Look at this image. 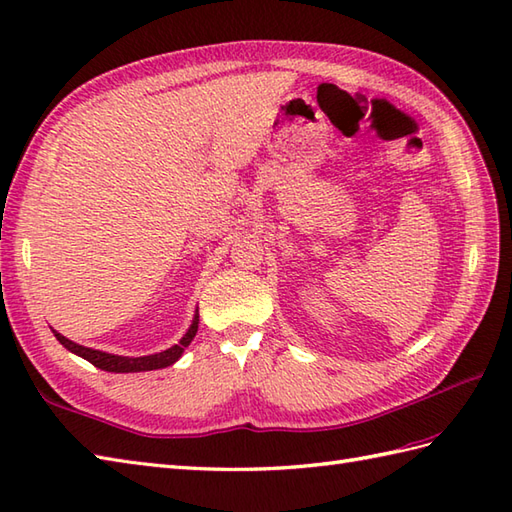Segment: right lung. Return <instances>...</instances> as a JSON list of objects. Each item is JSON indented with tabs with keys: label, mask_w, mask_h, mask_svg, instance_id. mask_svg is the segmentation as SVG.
<instances>
[{
	"label": "right lung",
	"mask_w": 512,
	"mask_h": 512,
	"mask_svg": "<svg viewBox=\"0 0 512 512\" xmlns=\"http://www.w3.org/2000/svg\"><path fill=\"white\" fill-rule=\"evenodd\" d=\"M198 323H200V314L195 312V317L191 321V328L187 330V334L182 336L180 343H176L173 347L165 352H158V354H149V356H118V354H107L101 350H92V347H83L79 343H74L70 339H65L57 330H52L54 336H57V341L65 347V350H70L72 354L85 358V361H90L94 367L105 369V372H114V374H129V372H151V369H162V367H169L178 361L182 356L184 347H187L195 332H198Z\"/></svg>",
	"instance_id": "right-lung-1"
}]
</instances>
